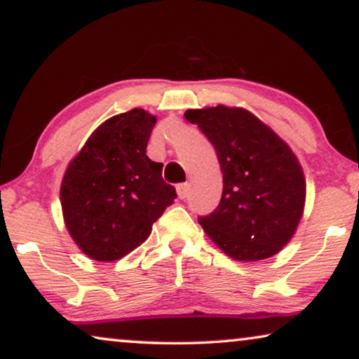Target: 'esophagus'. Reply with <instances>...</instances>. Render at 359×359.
I'll return each instance as SVG.
<instances>
[{"instance_id":"obj_1","label":"esophagus","mask_w":359,"mask_h":359,"mask_svg":"<svg viewBox=\"0 0 359 359\" xmlns=\"http://www.w3.org/2000/svg\"><path fill=\"white\" fill-rule=\"evenodd\" d=\"M175 190H177V195H179V198L180 200H184V198H187L189 196V191H190V185L187 184H179L177 187H175Z\"/></svg>"}]
</instances>
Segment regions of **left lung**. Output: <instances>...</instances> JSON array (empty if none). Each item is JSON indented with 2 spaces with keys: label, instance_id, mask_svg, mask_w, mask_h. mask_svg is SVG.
Returning <instances> with one entry per match:
<instances>
[{
  "label": "left lung",
  "instance_id": "1",
  "mask_svg": "<svg viewBox=\"0 0 359 359\" xmlns=\"http://www.w3.org/2000/svg\"><path fill=\"white\" fill-rule=\"evenodd\" d=\"M216 149L222 196L198 222L224 253L259 261L279 253L303 216L306 184L295 154L264 122L242 108L189 109Z\"/></svg>",
  "mask_w": 359,
  "mask_h": 359
}]
</instances>
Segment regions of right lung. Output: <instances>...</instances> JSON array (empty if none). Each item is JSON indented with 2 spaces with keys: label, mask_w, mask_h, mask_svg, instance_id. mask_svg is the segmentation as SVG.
<instances>
[{
  "label": "right lung",
  "mask_w": 359,
  "mask_h": 359,
  "mask_svg": "<svg viewBox=\"0 0 359 359\" xmlns=\"http://www.w3.org/2000/svg\"><path fill=\"white\" fill-rule=\"evenodd\" d=\"M154 124L156 117L138 108L111 117L64 174V222L88 258L116 261L130 253L177 198L163 180V164L147 156Z\"/></svg>",
  "instance_id": "obj_1"
}]
</instances>
